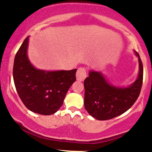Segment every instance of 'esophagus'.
<instances>
[{"mask_svg":"<svg viewBox=\"0 0 152 152\" xmlns=\"http://www.w3.org/2000/svg\"><path fill=\"white\" fill-rule=\"evenodd\" d=\"M76 76V79H77V81H83V80L86 78L87 76L86 69L83 67H81L79 68V69H78Z\"/></svg>","mask_w":152,"mask_h":152,"instance_id":"esophagus-1","label":"esophagus"}]
</instances>
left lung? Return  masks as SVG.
<instances>
[{"label": "left lung", "instance_id": "left-lung-1", "mask_svg": "<svg viewBox=\"0 0 152 152\" xmlns=\"http://www.w3.org/2000/svg\"><path fill=\"white\" fill-rule=\"evenodd\" d=\"M139 74L134 83L126 87L110 83L100 71H89L84 80V107L92 117L108 120L119 116L132 107L140 94L143 81V65L139 53Z\"/></svg>", "mask_w": 152, "mask_h": 152}]
</instances>
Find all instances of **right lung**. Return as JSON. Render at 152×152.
<instances>
[{"instance_id": "obj_1", "label": "right lung", "mask_w": 152, "mask_h": 152, "mask_svg": "<svg viewBox=\"0 0 152 152\" xmlns=\"http://www.w3.org/2000/svg\"><path fill=\"white\" fill-rule=\"evenodd\" d=\"M29 37L15 56L13 76L18 96L27 109L36 114L51 115L62 106L77 69L46 71L36 69L28 56Z\"/></svg>"}]
</instances>
